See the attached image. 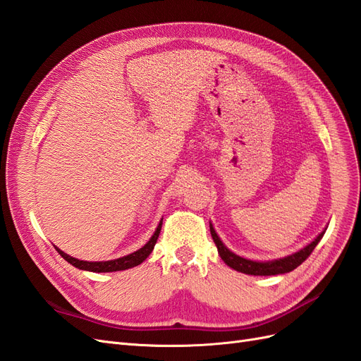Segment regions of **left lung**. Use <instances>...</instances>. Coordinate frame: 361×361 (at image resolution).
Instances as JSON below:
<instances>
[{
    "mask_svg": "<svg viewBox=\"0 0 361 361\" xmlns=\"http://www.w3.org/2000/svg\"><path fill=\"white\" fill-rule=\"evenodd\" d=\"M209 228H211V235H212V239H214V243L218 250V255H220L224 264L227 267L233 268L235 271L244 272V274H248V276H277V274H286V272L293 271L310 256V253L314 250V247L318 245V243L321 241L325 231H326V227H325L324 231L318 236H316L310 244L302 247L298 251H295V253H292L289 256L280 257V259H272V260H251V259H247L243 256H238L233 253V251L228 250L223 244L220 236L216 235L212 223H209Z\"/></svg>",
    "mask_w": 361,
    "mask_h": 361,
    "instance_id": "left-lung-1",
    "label": "left lung"
}]
</instances>
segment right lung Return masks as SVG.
<instances>
[{
	"instance_id": "right-lung-1",
	"label": "right lung",
	"mask_w": 361,
	"mask_h": 361,
	"mask_svg": "<svg viewBox=\"0 0 361 361\" xmlns=\"http://www.w3.org/2000/svg\"><path fill=\"white\" fill-rule=\"evenodd\" d=\"M161 227H162V218L159 220L158 227L155 228L154 235L150 236L149 241L141 247L140 250L134 251V253L126 255L123 257H118V259H113V260H101V262H89V260H80L76 257H72L69 255L64 253L59 247H56V250L59 251V255L64 259L68 260L71 265H73L75 268L82 269V271H92V272H114V271H125L129 268H134L140 264H143V262L147 259V256L152 253V250H154L157 241H158V236L161 232Z\"/></svg>"
}]
</instances>
